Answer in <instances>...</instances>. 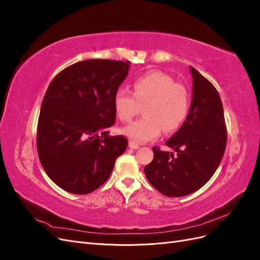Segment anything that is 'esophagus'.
Here are the masks:
<instances>
[{
    "label": "esophagus",
    "instance_id": "obj_1",
    "mask_svg": "<svg viewBox=\"0 0 260 260\" xmlns=\"http://www.w3.org/2000/svg\"><path fill=\"white\" fill-rule=\"evenodd\" d=\"M129 147L132 148V149H138V148H140L139 144H137L136 142H132V141H130V142H129Z\"/></svg>",
    "mask_w": 260,
    "mask_h": 260
}]
</instances>
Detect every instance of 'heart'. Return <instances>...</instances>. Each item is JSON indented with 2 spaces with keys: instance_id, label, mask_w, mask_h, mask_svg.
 <instances>
[{
  "instance_id": "1",
  "label": "heart",
  "mask_w": 260,
  "mask_h": 260,
  "mask_svg": "<svg viewBox=\"0 0 260 260\" xmlns=\"http://www.w3.org/2000/svg\"><path fill=\"white\" fill-rule=\"evenodd\" d=\"M133 94L118 90L114 96V109L122 122H131L143 107L144 117L125 127L122 132L137 143H144L160 136L164 129L171 133L186 119L190 95L184 85L160 72L141 76L132 83Z\"/></svg>"
}]
</instances>
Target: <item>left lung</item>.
Listing matches in <instances>:
<instances>
[{
	"mask_svg": "<svg viewBox=\"0 0 260 260\" xmlns=\"http://www.w3.org/2000/svg\"><path fill=\"white\" fill-rule=\"evenodd\" d=\"M193 98L190 112L181 128L166 145L177 154L154 146V158L144 168L157 191L181 198L198 191L215 174L226 145L222 102L216 88L191 67Z\"/></svg>",
	"mask_w": 260,
	"mask_h": 260,
	"instance_id": "1",
	"label": "left lung"
}]
</instances>
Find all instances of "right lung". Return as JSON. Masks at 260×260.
Instances as JSON below:
<instances>
[{
  "label": "right lung",
  "mask_w": 260,
  "mask_h": 260,
  "mask_svg": "<svg viewBox=\"0 0 260 260\" xmlns=\"http://www.w3.org/2000/svg\"><path fill=\"white\" fill-rule=\"evenodd\" d=\"M130 61L86 59L61 70L42 101L37 129L39 159L62 190L89 194L104 184L128 146L109 137L116 120L114 96Z\"/></svg>",
  "instance_id": "add662e5"
}]
</instances>
